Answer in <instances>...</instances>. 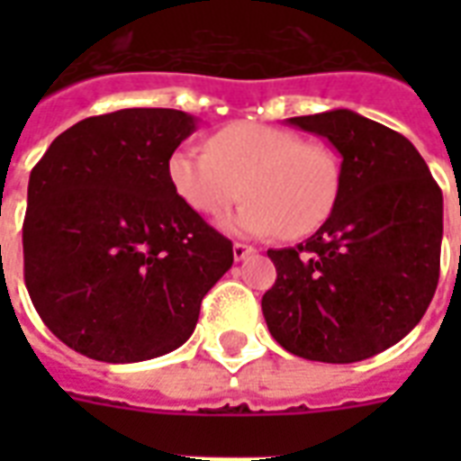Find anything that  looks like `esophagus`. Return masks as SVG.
I'll return each instance as SVG.
<instances>
[{"label": "esophagus", "mask_w": 461, "mask_h": 461, "mask_svg": "<svg viewBox=\"0 0 461 461\" xmlns=\"http://www.w3.org/2000/svg\"><path fill=\"white\" fill-rule=\"evenodd\" d=\"M231 251H234V258L244 260V258H249V256H251L253 249H251V246H246V244H234V246H231Z\"/></svg>", "instance_id": "34e87169"}]
</instances>
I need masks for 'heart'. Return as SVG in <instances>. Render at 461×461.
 Wrapping results in <instances>:
<instances>
[{
    "label": "heart",
    "mask_w": 461,
    "mask_h": 461,
    "mask_svg": "<svg viewBox=\"0 0 461 461\" xmlns=\"http://www.w3.org/2000/svg\"><path fill=\"white\" fill-rule=\"evenodd\" d=\"M167 176L174 194L203 217L227 212L244 191L249 201L224 222L244 237H306L328 220L339 194V162L330 148L246 122L212 133L208 150H174Z\"/></svg>",
    "instance_id": "obj_1"
}]
</instances>
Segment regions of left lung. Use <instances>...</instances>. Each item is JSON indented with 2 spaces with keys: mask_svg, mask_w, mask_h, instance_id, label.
Segmentation results:
<instances>
[{
  "mask_svg": "<svg viewBox=\"0 0 461 461\" xmlns=\"http://www.w3.org/2000/svg\"><path fill=\"white\" fill-rule=\"evenodd\" d=\"M287 124L339 153V194L306 244L267 251V330L308 361H364L407 337L436 294L443 194L419 150L373 119L330 110Z\"/></svg>",
  "mask_w": 461,
  "mask_h": 461,
  "instance_id": "obj_1",
  "label": "left lung"
}]
</instances>
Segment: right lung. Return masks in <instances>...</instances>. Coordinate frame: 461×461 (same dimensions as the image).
Wrapping results in <instances>:
<instances>
[{
    "instance_id": "add662e5",
    "label": "right lung",
    "mask_w": 461,
    "mask_h": 461,
    "mask_svg": "<svg viewBox=\"0 0 461 461\" xmlns=\"http://www.w3.org/2000/svg\"><path fill=\"white\" fill-rule=\"evenodd\" d=\"M198 119L133 107L59 133L28 181L23 275L42 322L78 354L136 364L194 335L231 241L174 194L167 162Z\"/></svg>"
}]
</instances>
